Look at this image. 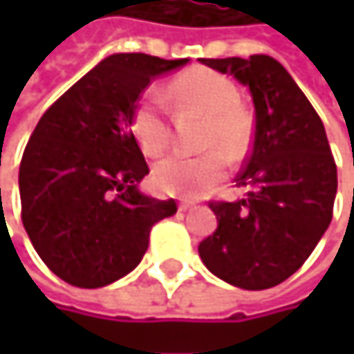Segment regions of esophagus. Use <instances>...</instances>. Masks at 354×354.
Listing matches in <instances>:
<instances>
[{
	"label": "esophagus",
	"mask_w": 354,
	"mask_h": 354,
	"mask_svg": "<svg viewBox=\"0 0 354 354\" xmlns=\"http://www.w3.org/2000/svg\"><path fill=\"white\" fill-rule=\"evenodd\" d=\"M194 207H196V203L186 201V198H184V201H180V205H178V209H180V211H188V209H194Z\"/></svg>",
	"instance_id": "obj_1"
}]
</instances>
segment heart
Segmentation results:
<instances>
[{"label": "heart", "instance_id": "1", "mask_svg": "<svg viewBox=\"0 0 354 354\" xmlns=\"http://www.w3.org/2000/svg\"><path fill=\"white\" fill-rule=\"evenodd\" d=\"M170 96L178 110L205 114L201 145L211 147L198 156H170L156 164L153 186L162 194L194 198L205 194L225 176L227 158L238 160L250 141V122L238 106V90L232 80L205 67H194L176 75ZM131 131L145 156H160L170 145V124L162 96L149 88L133 110ZM224 151L221 152V149Z\"/></svg>", "mask_w": 354, "mask_h": 354}]
</instances>
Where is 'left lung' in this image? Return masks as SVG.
Returning a JSON list of instances; mask_svg holds the SVG:
<instances>
[{"mask_svg":"<svg viewBox=\"0 0 354 354\" xmlns=\"http://www.w3.org/2000/svg\"><path fill=\"white\" fill-rule=\"evenodd\" d=\"M250 88L254 141L236 186V203L211 201L217 230L198 244L205 266L221 281L270 289L289 279L332 221L336 164L322 118L287 69L268 55L201 59Z\"/></svg>","mask_w":354,"mask_h":354,"instance_id":"1","label":"left lung"}]
</instances>
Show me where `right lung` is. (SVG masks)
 <instances>
[{"instance_id": "1", "label": "right lung", "mask_w": 354, "mask_h": 354, "mask_svg": "<svg viewBox=\"0 0 354 354\" xmlns=\"http://www.w3.org/2000/svg\"><path fill=\"white\" fill-rule=\"evenodd\" d=\"M186 63L110 55L40 116L20 164L22 223L65 283L98 289L129 274L151 227L178 211L174 198L139 192L149 168L131 118L151 80Z\"/></svg>"}]
</instances>
